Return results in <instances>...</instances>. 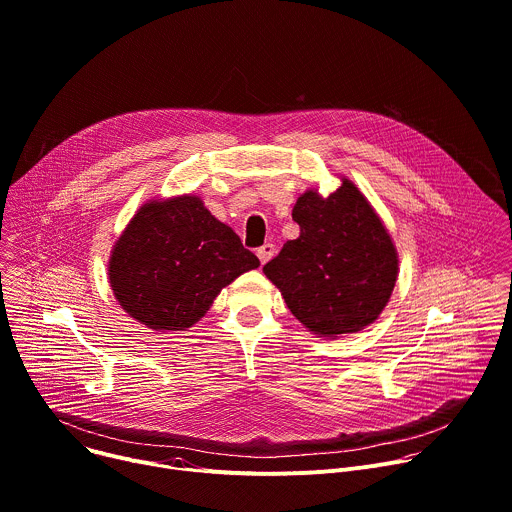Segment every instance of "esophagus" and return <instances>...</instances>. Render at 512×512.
I'll return each mask as SVG.
<instances>
[{
	"instance_id": "1",
	"label": "esophagus",
	"mask_w": 512,
	"mask_h": 512,
	"mask_svg": "<svg viewBox=\"0 0 512 512\" xmlns=\"http://www.w3.org/2000/svg\"><path fill=\"white\" fill-rule=\"evenodd\" d=\"M273 255H275V245H271V243H265L263 247L257 249V257L261 263H267Z\"/></svg>"
}]
</instances>
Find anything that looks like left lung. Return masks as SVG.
<instances>
[{
	"mask_svg": "<svg viewBox=\"0 0 512 512\" xmlns=\"http://www.w3.org/2000/svg\"><path fill=\"white\" fill-rule=\"evenodd\" d=\"M291 218L300 237L263 267L289 312L324 338L373 324L393 294L399 259L369 200L342 178L326 198L304 192Z\"/></svg>",
	"mask_w": 512,
	"mask_h": 512,
	"instance_id": "left-lung-1",
	"label": "left lung"
}]
</instances>
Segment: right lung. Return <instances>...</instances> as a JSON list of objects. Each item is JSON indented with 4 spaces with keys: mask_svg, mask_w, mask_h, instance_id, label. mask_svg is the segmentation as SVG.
Listing matches in <instances>:
<instances>
[{
    "mask_svg": "<svg viewBox=\"0 0 512 512\" xmlns=\"http://www.w3.org/2000/svg\"><path fill=\"white\" fill-rule=\"evenodd\" d=\"M259 259L198 196L143 204L115 243L109 283L119 306L152 330H186Z\"/></svg>",
    "mask_w": 512,
    "mask_h": 512,
    "instance_id": "right-lung-1",
    "label": "right lung"
}]
</instances>
